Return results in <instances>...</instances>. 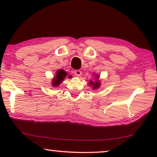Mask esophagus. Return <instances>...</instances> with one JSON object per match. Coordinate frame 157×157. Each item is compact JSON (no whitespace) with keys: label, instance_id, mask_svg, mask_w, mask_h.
<instances>
[{"label":"esophagus","instance_id":"34e87169","mask_svg":"<svg viewBox=\"0 0 157 157\" xmlns=\"http://www.w3.org/2000/svg\"><path fill=\"white\" fill-rule=\"evenodd\" d=\"M74 74L76 75V76H81V71L80 70H76L74 71Z\"/></svg>","mask_w":157,"mask_h":157}]
</instances>
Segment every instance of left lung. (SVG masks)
Masks as SVG:
<instances>
[{
	"label": "left lung",
	"mask_w": 157,
	"mask_h": 157,
	"mask_svg": "<svg viewBox=\"0 0 157 157\" xmlns=\"http://www.w3.org/2000/svg\"><path fill=\"white\" fill-rule=\"evenodd\" d=\"M99 76L98 74H96L95 75V81H93L92 80H90L89 82V86L92 87V89L94 90H96L98 89H99L101 87V81L99 80Z\"/></svg>",
	"instance_id": "obj_1"
}]
</instances>
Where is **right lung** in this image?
I'll list each match as a JSON object with an SVG mask.
<instances>
[{
	"mask_svg": "<svg viewBox=\"0 0 157 157\" xmlns=\"http://www.w3.org/2000/svg\"><path fill=\"white\" fill-rule=\"evenodd\" d=\"M68 73L65 71L63 69H59L56 71V74L53 77L52 79V82H51V84L53 87L59 86L61 84V83L63 82V81L65 79L66 76H68ZM71 76H68V78H71Z\"/></svg>",
	"mask_w": 157,
	"mask_h": 157,
	"instance_id": "1",
	"label": "right lung"
}]
</instances>
